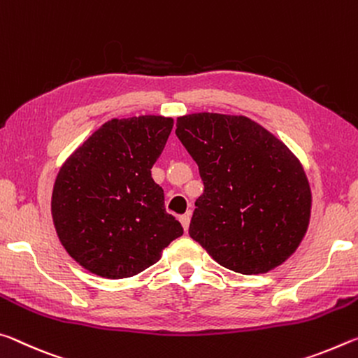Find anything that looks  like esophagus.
Wrapping results in <instances>:
<instances>
[{
	"label": "esophagus",
	"instance_id": "esophagus-1",
	"mask_svg": "<svg viewBox=\"0 0 358 358\" xmlns=\"http://www.w3.org/2000/svg\"><path fill=\"white\" fill-rule=\"evenodd\" d=\"M179 220H180V224H182V227H184V230L187 231L189 230V225H190V214L187 213V214H182L179 217Z\"/></svg>",
	"mask_w": 358,
	"mask_h": 358
}]
</instances>
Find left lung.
Returning a JSON list of instances; mask_svg holds the SVG:
<instances>
[{
    "mask_svg": "<svg viewBox=\"0 0 358 358\" xmlns=\"http://www.w3.org/2000/svg\"><path fill=\"white\" fill-rule=\"evenodd\" d=\"M176 134L204 184L189 234L231 271L263 274L289 259L306 234L311 189L300 160L249 117L195 113Z\"/></svg>",
    "mask_w": 358,
    "mask_h": 358,
    "instance_id": "8db88e82",
    "label": "left lung"
}]
</instances>
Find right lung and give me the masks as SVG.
I'll use <instances>...</instances> for the list:
<instances>
[{"instance_id": "right-lung-1", "label": "right lung", "mask_w": 358, "mask_h": 358, "mask_svg": "<svg viewBox=\"0 0 358 358\" xmlns=\"http://www.w3.org/2000/svg\"><path fill=\"white\" fill-rule=\"evenodd\" d=\"M173 124L163 115L108 120L62 165L52 219L62 245L87 271L136 276L184 233L150 173Z\"/></svg>"}]
</instances>
